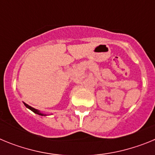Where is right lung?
<instances>
[{
	"label": "right lung",
	"mask_w": 155,
	"mask_h": 155,
	"mask_svg": "<svg viewBox=\"0 0 155 155\" xmlns=\"http://www.w3.org/2000/svg\"><path fill=\"white\" fill-rule=\"evenodd\" d=\"M24 104H25V106H26V107L28 108V109H29L30 110L32 111V112H33V113H36V114H38V115H40V116H46V115H45V114H43V113H40V112H39V110H37V109H34V108L31 107V106H30V105H27L26 103H24Z\"/></svg>",
	"instance_id": "right-lung-1"
}]
</instances>
